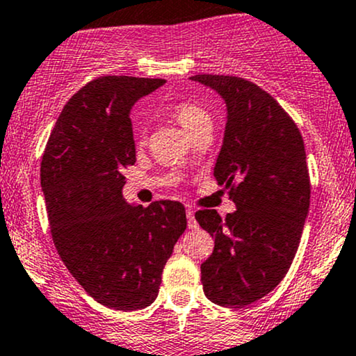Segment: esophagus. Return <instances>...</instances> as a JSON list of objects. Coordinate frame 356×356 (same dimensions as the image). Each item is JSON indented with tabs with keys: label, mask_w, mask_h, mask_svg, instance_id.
<instances>
[{
	"label": "esophagus",
	"mask_w": 356,
	"mask_h": 356,
	"mask_svg": "<svg viewBox=\"0 0 356 356\" xmlns=\"http://www.w3.org/2000/svg\"><path fill=\"white\" fill-rule=\"evenodd\" d=\"M186 216H187V225L189 228H196L197 222H196V216H194V211L193 209H186Z\"/></svg>",
	"instance_id": "esophagus-1"
}]
</instances>
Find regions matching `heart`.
Returning <instances> with one entry per match:
<instances>
[{
  "mask_svg": "<svg viewBox=\"0 0 356 356\" xmlns=\"http://www.w3.org/2000/svg\"><path fill=\"white\" fill-rule=\"evenodd\" d=\"M170 115L174 116L191 135L196 134L199 128L211 124V116L204 108L199 106L194 101H177L170 106ZM143 124H145V115H140L136 120V128L140 135L143 134Z\"/></svg>",
  "mask_w": 356,
  "mask_h": 356,
  "instance_id": "1",
  "label": "heart"
}]
</instances>
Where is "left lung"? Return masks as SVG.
Returning <instances> with one entry per match:
<instances>
[{
  "label": "left lung",
  "mask_w": 356,
  "mask_h": 356,
  "mask_svg": "<svg viewBox=\"0 0 356 356\" xmlns=\"http://www.w3.org/2000/svg\"><path fill=\"white\" fill-rule=\"evenodd\" d=\"M189 79L226 104L214 177L236 206L225 220L214 209L196 213L214 236L201 265L202 289L218 306H248L279 286L298 252L311 197L306 148L291 116L257 84L213 74Z\"/></svg>",
  "instance_id": "1"
}]
</instances>
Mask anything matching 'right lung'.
<instances>
[{"label":"right lung","instance_id":"obj_1","mask_svg":"<svg viewBox=\"0 0 356 356\" xmlns=\"http://www.w3.org/2000/svg\"><path fill=\"white\" fill-rule=\"evenodd\" d=\"M165 79L104 76L69 99L47 142L40 184L54 243L91 298L138 311L159 296L186 209L177 201L130 204L123 169L135 163L130 111Z\"/></svg>","mask_w":356,"mask_h":356}]
</instances>
